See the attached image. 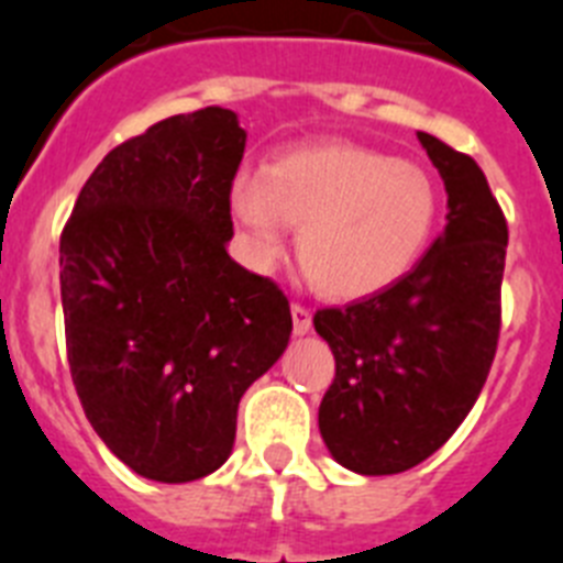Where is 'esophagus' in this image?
Listing matches in <instances>:
<instances>
[{"label":"esophagus","mask_w":563,"mask_h":563,"mask_svg":"<svg viewBox=\"0 0 563 563\" xmlns=\"http://www.w3.org/2000/svg\"><path fill=\"white\" fill-rule=\"evenodd\" d=\"M291 320H295V334L302 336L311 331V311L306 306H291Z\"/></svg>","instance_id":"esophagus-1"}]
</instances>
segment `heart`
Returning a JSON list of instances; mask_svg holds the SVG:
<instances>
[{
  "label": "heart",
  "mask_w": 563,
  "mask_h": 563,
  "mask_svg": "<svg viewBox=\"0 0 563 563\" xmlns=\"http://www.w3.org/2000/svg\"><path fill=\"white\" fill-rule=\"evenodd\" d=\"M229 198L261 268L280 261L288 227H300L302 268L334 300L371 297L408 275L439 221V189L422 166L349 141L300 146L266 173H241Z\"/></svg>",
  "instance_id": "1"
}]
</instances>
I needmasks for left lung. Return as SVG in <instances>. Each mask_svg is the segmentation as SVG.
I'll return each instance as SVG.
<instances>
[{
  "instance_id": "1",
  "label": "left lung",
  "mask_w": 563,
  "mask_h": 563,
  "mask_svg": "<svg viewBox=\"0 0 563 563\" xmlns=\"http://www.w3.org/2000/svg\"><path fill=\"white\" fill-rule=\"evenodd\" d=\"M448 192V227L408 275L314 329L336 374L320 402L331 456L390 476L437 453L482 394L501 322L507 221L471 155L417 133Z\"/></svg>"
}]
</instances>
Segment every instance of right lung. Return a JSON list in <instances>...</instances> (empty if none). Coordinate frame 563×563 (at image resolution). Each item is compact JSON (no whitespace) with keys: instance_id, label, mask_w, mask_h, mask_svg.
Masks as SVG:
<instances>
[{"instance_id":"obj_1","label":"right lung","mask_w":563,"mask_h":563,"mask_svg":"<svg viewBox=\"0 0 563 563\" xmlns=\"http://www.w3.org/2000/svg\"><path fill=\"white\" fill-rule=\"evenodd\" d=\"M243 150L223 107L158 121L104 155L58 243L81 408L130 471L164 485L227 462L241 397L291 336L286 295L227 252Z\"/></svg>"}]
</instances>
